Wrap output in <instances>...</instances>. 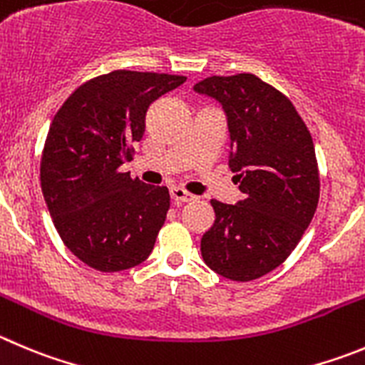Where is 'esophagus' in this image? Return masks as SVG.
Wrapping results in <instances>:
<instances>
[{"mask_svg": "<svg viewBox=\"0 0 365 365\" xmlns=\"http://www.w3.org/2000/svg\"><path fill=\"white\" fill-rule=\"evenodd\" d=\"M169 194H171L173 202H176V203H187V202H192V200H196V196H194V194L187 192V190L182 189V187H171Z\"/></svg>", "mask_w": 365, "mask_h": 365, "instance_id": "esophagus-1", "label": "esophagus"}]
</instances>
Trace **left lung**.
Masks as SVG:
<instances>
[{"instance_id":"obj_1","label":"left lung","mask_w":365,"mask_h":365,"mask_svg":"<svg viewBox=\"0 0 365 365\" xmlns=\"http://www.w3.org/2000/svg\"><path fill=\"white\" fill-rule=\"evenodd\" d=\"M227 115L229 165L243 200H210L216 220L202 237L207 267L230 281H254L292 254L317 210L321 182L312 135L294 108L252 73L212 75L194 86Z\"/></svg>"}]
</instances>
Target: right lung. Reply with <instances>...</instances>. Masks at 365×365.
Wrapping results in <instances>:
<instances>
[{
    "label": "right lung",
    "mask_w": 365,
    "mask_h": 365,
    "mask_svg": "<svg viewBox=\"0 0 365 365\" xmlns=\"http://www.w3.org/2000/svg\"><path fill=\"white\" fill-rule=\"evenodd\" d=\"M182 75L117 70L66 98L50 124L41 189L68 250L88 267L120 272L151 254L169 210L167 187L118 167L145 129L151 102L185 83Z\"/></svg>",
    "instance_id": "obj_1"
}]
</instances>
